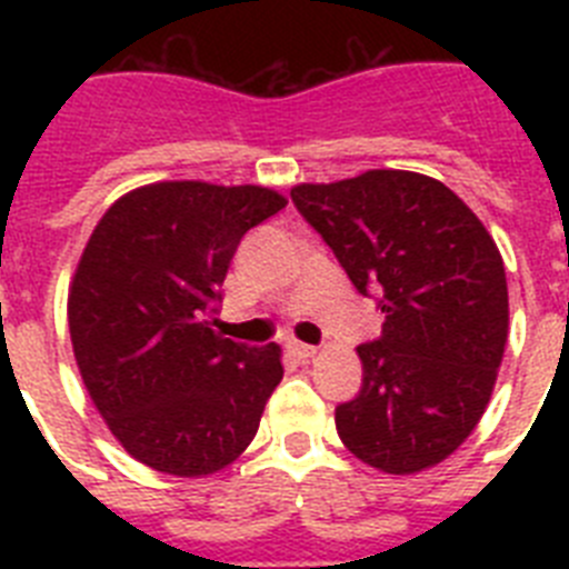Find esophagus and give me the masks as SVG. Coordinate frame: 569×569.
Wrapping results in <instances>:
<instances>
[{
	"mask_svg": "<svg viewBox=\"0 0 569 569\" xmlns=\"http://www.w3.org/2000/svg\"><path fill=\"white\" fill-rule=\"evenodd\" d=\"M290 353L296 356V359H313L316 353H319V347L313 345H305V341H290Z\"/></svg>",
	"mask_w": 569,
	"mask_h": 569,
	"instance_id": "esophagus-1",
	"label": "esophagus"
}]
</instances>
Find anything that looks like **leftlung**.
Wrapping results in <instances>:
<instances>
[{"label": "left lung", "instance_id": "obj_1", "mask_svg": "<svg viewBox=\"0 0 569 569\" xmlns=\"http://www.w3.org/2000/svg\"><path fill=\"white\" fill-rule=\"evenodd\" d=\"M290 199L385 313L379 339L359 345V396L336 407L339 439L393 476L439 465L479 425L505 356L496 241L447 184L410 170L296 184Z\"/></svg>", "mask_w": 569, "mask_h": 569}]
</instances>
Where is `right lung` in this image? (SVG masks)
Returning a JSON list of instances; mask_svg holds the SVG:
<instances>
[{
  "label": "right lung",
  "instance_id": "obj_1",
  "mask_svg": "<svg viewBox=\"0 0 569 569\" xmlns=\"http://www.w3.org/2000/svg\"><path fill=\"white\" fill-rule=\"evenodd\" d=\"M288 204L259 184L156 182L90 233L68 296L73 356L110 433L136 461L208 476L244 453L281 381L279 345L213 330L241 236Z\"/></svg>",
  "mask_w": 569,
  "mask_h": 569
}]
</instances>
